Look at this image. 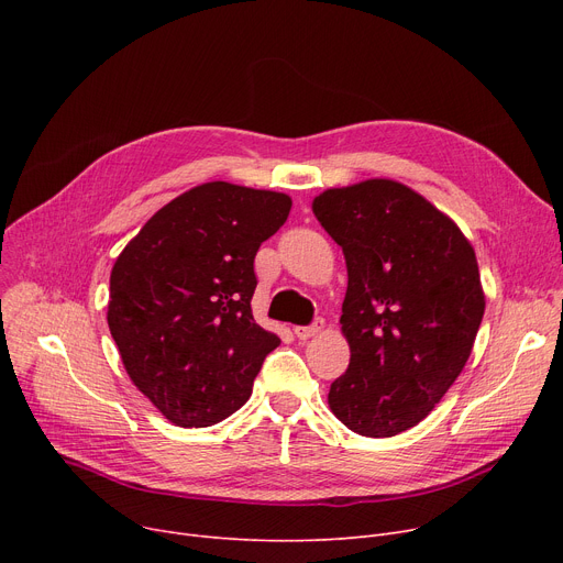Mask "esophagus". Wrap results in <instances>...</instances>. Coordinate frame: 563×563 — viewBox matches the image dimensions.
I'll return each instance as SVG.
<instances>
[{
  "label": "esophagus",
  "instance_id": "esophagus-1",
  "mask_svg": "<svg viewBox=\"0 0 563 563\" xmlns=\"http://www.w3.org/2000/svg\"><path fill=\"white\" fill-rule=\"evenodd\" d=\"M321 331H323V319H317L314 323H310V327H297V329H294V335H297L299 340H310V338H314Z\"/></svg>",
  "mask_w": 563,
  "mask_h": 563
}]
</instances>
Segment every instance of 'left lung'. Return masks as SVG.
Returning <instances> with one entry per match:
<instances>
[{"instance_id": "1", "label": "left lung", "mask_w": 563, "mask_h": 563, "mask_svg": "<svg viewBox=\"0 0 563 563\" xmlns=\"http://www.w3.org/2000/svg\"><path fill=\"white\" fill-rule=\"evenodd\" d=\"M312 212L349 276L340 323L351 358L329 406L361 435H397L445 397L475 346L486 308L475 249L445 212L388 177L321 191Z\"/></svg>"}]
</instances>
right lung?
Wrapping results in <instances>:
<instances>
[{
  "label": "right lung",
  "instance_id": "add662e5",
  "mask_svg": "<svg viewBox=\"0 0 563 563\" xmlns=\"http://www.w3.org/2000/svg\"><path fill=\"white\" fill-rule=\"evenodd\" d=\"M289 210L287 194L205 183L164 205L115 257L111 338L173 424L212 427L240 410L280 344L253 319V260Z\"/></svg>",
  "mask_w": 563,
  "mask_h": 563
}]
</instances>
